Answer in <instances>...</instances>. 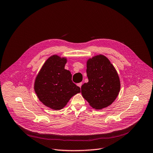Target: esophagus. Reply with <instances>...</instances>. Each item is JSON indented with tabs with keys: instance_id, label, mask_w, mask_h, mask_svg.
Instances as JSON below:
<instances>
[{
	"instance_id": "1",
	"label": "esophagus",
	"mask_w": 153,
	"mask_h": 153,
	"mask_svg": "<svg viewBox=\"0 0 153 153\" xmlns=\"http://www.w3.org/2000/svg\"><path fill=\"white\" fill-rule=\"evenodd\" d=\"M82 82H80V83H79V84H77V85L79 86V88H81V85H82Z\"/></svg>"
}]
</instances>
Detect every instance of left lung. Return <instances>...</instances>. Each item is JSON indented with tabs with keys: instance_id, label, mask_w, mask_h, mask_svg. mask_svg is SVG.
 I'll return each instance as SVG.
<instances>
[{
	"instance_id": "left-lung-1",
	"label": "left lung",
	"mask_w": 153,
	"mask_h": 153,
	"mask_svg": "<svg viewBox=\"0 0 153 153\" xmlns=\"http://www.w3.org/2000/svg\"><path fill=\"white\" fill-rule=\"evenodd\" d=\"M86 72L89 81L81 86L83 97L95 109L107 108L115 101L121 88L114 65L104 55H97L88 60Z\"/></svg>"
}]
</instances>
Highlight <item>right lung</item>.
Here are the masks:
<instances>
[{"label":"right lung","mask_w":153,"mask_h":153,"mask_svg":"<svg viewBox=\"0 0 153 153\" xmlns=\"http://www.w3.org/2000/svg\"><path fill=\"white\" fill-rule=\"evenodd\" d=\"M67 59L53 55L43 64L36 77L34 91L39 101L47 107L60 110L70 99L81 92L72 81V74L64 69Z\"/></svg>","instance_id":"1"}]
</instances>
